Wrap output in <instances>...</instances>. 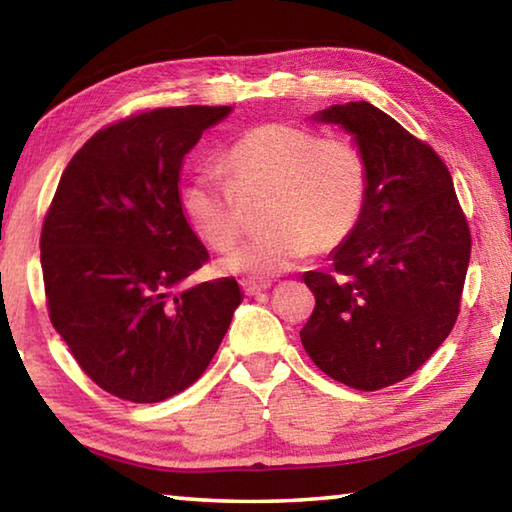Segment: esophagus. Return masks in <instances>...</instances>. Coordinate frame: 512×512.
Instances as JSON below:
<instances>
[{
	"label": "esophagus",
	"mask_w": 512,
	"mask_h": 512,
	"mask_svg": "<svg viewBox=\"0 0 512 512\" xmlns=\"http://www.w3.org/2000/svg\"><path fill=\"white\" fill-rule=\"evenodd\" d=\"M268 287H271V282L266 280H241V289H244L246 296H259V293H264Z\"/></svg>",
	"instance_id": "obj_1"
}]
</instances>
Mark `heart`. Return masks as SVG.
I'll use <instances>...</instances> for the list:
<instances>
[{
    "instance_id": "obj_1",
    "label": "heart",
    "mask_w": 512,
    "mask_h": 512,
    "mask_svg": "<svg viewBox=\"0 0 512 512\" xmlns=\"http://www.w3.org/2000/svg\"><path fill=\"white\" fill-rule=\"evenodd\" d=\"M223 171H203L183 189V212L207 246L225 250L244 228L239 198L266 194L259 235L230 250L225 273L271 277L289 271L314 246H339L357 225L366 201V164L343 137L309 128L262 124L246 131L223 158Z\"/></svg>"
}]
</instances>
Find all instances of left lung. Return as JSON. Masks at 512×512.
<instances>
[{"mask_svg": "<svg viewBox=\"0 0 512 512\" xmlns=\"http://www.w3.org/2000/svg\"><path fill=\"white\" fill-rule=\"evenodd\" d=\"M316 121L352 135L366 164L357 225L329 271H307L316 296L300 339L316 366L357 391L413 375L458 316L470 228L436 151L368 101L336 103Z\"/></svg>", "mask_w": 512, "mask_h": 512, "instance_id": "8db88e82", "label": "left lung"}]
</instances>
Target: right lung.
Listing matches in <instances>:
<instances>
[{
  "mask_svg": "<svg viewBox=\"0 0 512 512\" xmlns=\"http://www.w3.org/2000/svg\"><path fill=\"white\" fill-rule=\"evenodd\" d=\"M230 106L158 108L69 160L40 237L49 318L94 384L162 402L203 375L244 300L235 277L178 291L207 248L180 203L185 155Z\"/></svg>",
  "mask_w": 512,
  "mask_h": 512,
  "instance_id": "right-lung-1",
  "label": "right lung"
}]
</instances>
